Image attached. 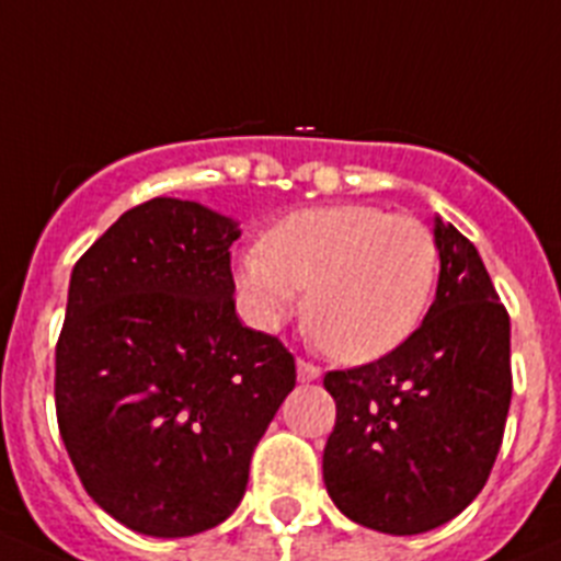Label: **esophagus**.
I'll list each match as a JSON object with an SVG mask.
<instances>
[{"label": "esophagus", "instance_id": "1", "mask_svg": "<svg viewBox=\"0 0 561 561\" xmlns=\"http://www.w3.org/2000/svg\"><path fill=\"white\" fill-rule=\"evenodd\" d=\"M322 378V369L317 367V364H311V362H297V381H302V383H311V381H320Z\"/></svg>", "mask_w": 561, "mask_h": 561}]
</instances>
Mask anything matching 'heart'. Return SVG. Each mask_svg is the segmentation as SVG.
I'll use <instances>...</instances> for the list:
<instances>
[{"label":"heart","instance_id":"obj_1","mask_svg":"<svg viewBox=\"0 0 561 561\" xmlns=\"http://www.w3.org/2000/svg\"><path fill=\"white\" fill-rule=\"evenodd\" d=\"M439 250L425 222L375 205L297 210L236 261V284L259 328L300 306L317 342L339 362L389 356L417 331L436 284Z\"/></svg>","mask_w":561,"mask_h":561}]
</instances>
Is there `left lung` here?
<instances>
[{"mask_svg":"<svg viewBox=\"0 0 561 561\" xmlns=\"http://www.w3.org/2000/svg\"><path fill=\"white\" fill-rule=\"evenodd\" d=\"M439 284L423 325L373 364L325 375L336 425L322 454L344 517L411 537L484 490L512 403L508 314L479 250L434 219Z\"/></svg>","mask_w":561,"mask_h":561,"instance_id":"8db88e82","label":"left lung"}]
</instances>
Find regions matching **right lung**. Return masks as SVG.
<instances>
[{"mask_svg": "<svg viewBox=\"0 0 561 561\" xmlns=\"http://www.w3.org/2000/svg\"><path fill=\"white\" fill-rule=\"evenodd\" d=\"M239 222L192 199L122 214L71 270L55 347L58 428L122 526L192 537L233 515L295 389V358L236 317Z\"/></svg>", "mask_w": 561, "mask_h": 561, "instance_id": "1", "label": "right lung"}]
</instances>
